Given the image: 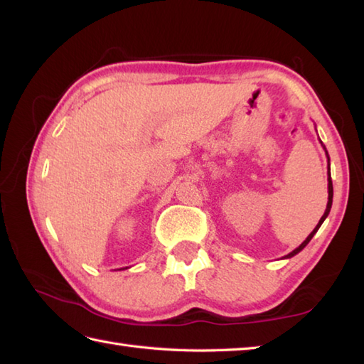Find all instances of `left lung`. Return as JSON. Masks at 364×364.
Here are the masks:
<instances>
[{
  "label": "left lung",
  "mask_w": 364,
  "mask_h": 364,
  "mask_svg": "<svg viewBox=\"0 0 364 364\" xmlns=\"http://www.w3.org/2000/svg\"><path fill=\"white\" fill-rule=\"evenodd\" d=\"M322 144V142H321ZM322 146H323V150H326V154H327V181H328V202H327V208H326V213H323V215H322V218H321V220H319V223H318V225H316V228L311 231V233L310 235H308V237L305 239V241L304 242H301L299 247H297V249L296 250H292L291 253H288V255H286V257L284 258H292L294 257V255H297L299 252H301V250H304L305 249V247L308 245V242H310L311 241V237L316 235V233H318V230L321 228V225H322V223H323V220H326L327 219V215L330 214V210H331V203H333V183H331V176H330V156H328V153H327V149H326V145H323L322 144Z\"/></svg>",
  "instance_id": "obj_1"
}]
</instances>
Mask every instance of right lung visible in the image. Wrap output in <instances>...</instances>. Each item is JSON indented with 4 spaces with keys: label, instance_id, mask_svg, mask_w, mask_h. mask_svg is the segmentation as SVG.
Returning a JSON list of instances; mask_svg holds the SVG:
<instances>
[{
    "label": "right lung",
    "instance_id": "obj_1",
    "mask_svg": "<svg viewBox=\"0 0 364 364\" xmlns=\"http://www.w3.org/2000/svg\"><path fill=\"white\" fill-rule=\"evenodd\" d=\"M123 269H127V267H123Z\"/></svg>",
    "mask_w": 364,
    "mask_h": 364
}]
</instances>
